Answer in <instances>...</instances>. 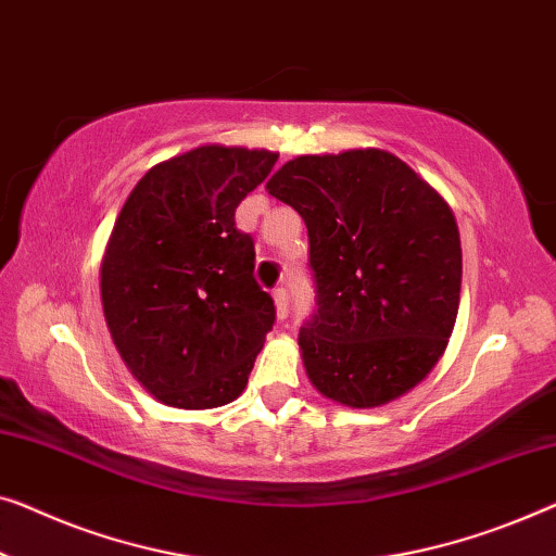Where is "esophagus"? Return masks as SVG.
Returning <instances> with one entry per match:
<instances>
[{
  "instance_id": "1",
  "label": "esophagus",
  "mask_w": 556,
  "mask_h": 556,
  "mask_svg": "<svg viewBox=\"0 0 556 556\" xmlns=\"http://www.w3.org/2000/svg\"><path fill=\"white\" fill-rule=\"evenodd\" d=\"M273 301H276V313H278V318L283 320V318H288V311H291V298H288V291L283 286L280 288H276V291H273Z\"/></svg>"
}]
</instances>
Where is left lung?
Listing matches in <instances>:
<instances>
[{"mask_svg":"<svg viewBox=\"0 0 556 556\" xmlns=\"http://www.w3.org/2000/svg\"><path fill=\"white\" fill-rule=\"evenodd\" d=\"M265 188L308 228L316 311L298 345L311 383L351 408L404 396L437 366L456 324L452 207L376 148L288 160Z\"/></svg>","mask_w":556,"mask_h":556,"instance_id":"1","label":"left lung"}]
</instances>
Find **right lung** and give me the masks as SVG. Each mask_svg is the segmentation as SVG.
Segmentation results:
<instances>
[{"mask_svg":"<svg viewBox=\"0 0 556 556\" xmlns=\"http://www.w3.org/2000/svg\"><path fill=\"white\" fill-rule=\"evenodd\" d=\"M278 152L203 144L144 173L102 258V308L119 356L157 401L215 408L243 393L276 324L236 207Z\"/></svg>","mask_w":556,"mask_h":556,"instance_id":"obj_1","label":"right lung"}]
</instances>
